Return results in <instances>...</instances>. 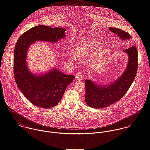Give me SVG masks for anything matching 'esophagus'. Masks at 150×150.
Segmentation results:
<instances>
[{
	"label": "esophagus",
	"instance_id": "esophagus-1",
	"mask_svg": "<svg viewBox=\"0 0 150 150\" xmlns=\"http://www.w3.org/2000/svg\"><path fill=\"white\" fill-rule=\"evenodd\" d=\"M83 78V74L81 73H79L76 76V79L77 80H82Z\"/></svg>",
	"mask_w": 150,
	"mask_h": 150
}]
</instances>
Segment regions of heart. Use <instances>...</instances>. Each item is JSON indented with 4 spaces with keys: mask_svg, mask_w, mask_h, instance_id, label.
I'll return each instance as SVG.
<instances>
[{
    "mask_svg": "<svg viewBox=\"0 0 150 150\" xmlns=\"http://www.w3.org/2000/svg\"><path fill=\"white\" fill-rule=\"evenodd\" d=\"M96 45L95 43L93 42H90L88 43L86 45H82L78 47L76 51V54L77 55L79 56H82L83 55L85 54L86 53H89L90 52L92 51L93 49L95 48ZM70 59L71 60H73L74 59V57L73 56H71L70 57Z\"/></svg>",
    "mask_w": 150,
    "mask_h": 150,
    "instance_id": "b5f03b06",
    "label": "heart"
}]
</instances>
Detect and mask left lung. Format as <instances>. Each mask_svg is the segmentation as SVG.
<instances>
[{
  "label": "left lung",
  "instance_id": "obj_1",
  "mask_svg": "<svg viewBox=\"0 0 150 150\" xmlns=\"http://www.w3.org/2000/svg\"><path fill=\"white\" fill-rule=\"evenodd\" d=\"M123 41L129 40L131 35L125 31L117 28H109ZM123 52L128 56L126 69L115 81L107 85L96 84L91 80H86L85 102L93 108H104L120 100L127 93L136 77L138 65V52L136 46H132Z\"/></svg>",
  "mask_w": 150,
  "mask_h": 150
}]
</instances>
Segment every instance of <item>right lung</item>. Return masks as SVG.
<instances>
[{
  "mask_svg": "<svg viewBox=\"0 0 150 150\" xmlns=\"http://www.w3.org/2000/svg\"><path fill=\"white\" fill-rule=\"evenodd\" d=\"M65 31L64 28L37 26L21 35L15 47L14 77L17 86L28 100L40 108L56 105L74 76L65 74L54 68L41 75L31 73L27 67V51L37 41L57 42L65 37Z\"/></svg>",
  "mask_w": 150,
  "mask_h": 150,
  "instance_id": "obj_1",
  "label": "right lung"
}]
</instances>
